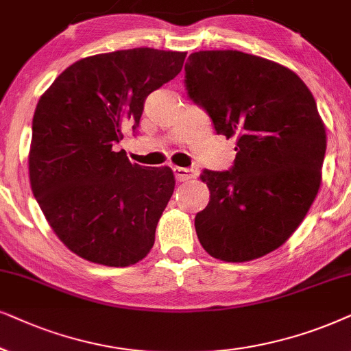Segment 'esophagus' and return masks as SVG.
Instances as JSON below:
<instances>
[{
  "instance_id": "34e87169",
  "label": "esophagus",
  "mask_w": 351,
  "mask_h": 351,
  "mask_svg": "<svg viewBox=\"0 0 351 351\" xmlns=\"http://www.w3.org/2000/svg\"><path fill=\"white\" fill-rule=\"evenodd\" d=\"M173 173H175V178L178 181H188L195 176V171L193 168H184V167H175L173 168Z\"/></svg>"
}]
</instances>
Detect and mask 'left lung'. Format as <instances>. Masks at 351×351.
Returning <instances> with one entry per match:
<instances>
[{
	"label": "left lung",
	"instance_id": "8db88e82",
	"mask_svg": "<svg viewBox=\"0 0 351 351\" xmlns=\"http://www.w3.org/2000/svg\"><path fill=\"white\" fill-rule=\"evenodd\" d=\"M184 72L217 134L237 138L234 165L200 176L210 202L195 232L215 258H260L293 234L319 191L326 128L315 97L292 70L241 51L193 53Z\"/></svg>",
	"mask_w": 351,
	"mask_h": 351
}]
</instances>
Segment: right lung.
I'll use <instances>...</instances> for the list:
<instances>
[{
  "label": "right lung",
  "instance_id": "right-lung-1",
  "mask_svg": "<svg viewBox=\"0 0 351 351\" xmlns=\"http://www.w3.org/2000/svg\"><path fill=\"white\" fill-rule=\"evenodd\" d=\"M186 53L134 48L77 60L36 104L30 184L49 226L93 263L130 266L156 241L175 189L168 167H143L115 152L136 133L146 97L173 80Z\"/></svg>",
  "mask_w": 351,
  "mask_h": 351
}]
</instances>
